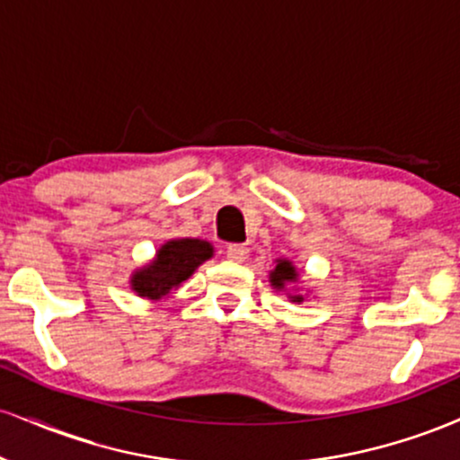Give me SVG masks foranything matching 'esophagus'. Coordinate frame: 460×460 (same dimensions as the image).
<instances>
[{
	"label": "esophagus",
	"mask_w": 460,
	"mask_h": 460,
	"mask_svg": "<svg viewBox=\"0 0 460 460\" xmlns=\"http://www.w3.org/2000/svg\"><path fill=\"white\" fill-rule=\"evenodd\" d=\"M226 260H231V261H244L246 260V255H248V248L244 246V244H229L226 246Z\"/></svg>",
	"instance_id": "esophagus-1"
}]
</instances>
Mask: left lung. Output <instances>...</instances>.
Listing matches in <instances>:
<instances>
[{
    "mask_svg": "<svg viewBox=\"0 0 460 460\" xmlns=\"http://www.w3.org/2000/svg\"><path fill=\"white\" fill-rule=\"evenodd\" d=\"M298 281V272L294 268V263L289 260H277V266L270 272V285L279 292H283L289 283H296ZM289 300L292 303H303L305 296L303 294H289Z\"/></svg>",
    "mask_w": 460,
    "mask_h": 460,
    "instance_id": "left-lung-1",
    "label": "left lung"
}]
</instances>
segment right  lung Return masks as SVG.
Instances as JSON below:
<instances>
[{"label":"right lung","mask_w":460,"mask_h":460,"mask_svg":"<svg viewBox=\"0 0 460 460\" xmlns=\"http://www.w3.org/2000/svg\"><path fill=\"white\" fill-rule=\"evenodd\" d=\"M214 246L197 237L168 240L157 248L155 260L131 274V289L142 298L162 300L192 277L203 261L212 260Z\"/></svg>","instance_id":"add662e5"}]
</instances>
